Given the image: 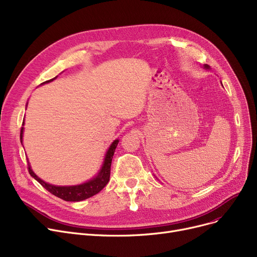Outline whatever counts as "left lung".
I'll return each mask as SVG.
<instances>
[{
  "instance_id": "left-lung-1",
  "label": "left lung",
  "mask_w": 257,
  "mask_h": 257,
  "mask_svg": "<svg viewBox=\"0 0 257 257\" xmlns=\"http://www.w3.org/2000/svg\"><path fill=\"white\" fill-rule=\"evenodd\" d=\"M205 68H206V69H209V68H210V67H209L208 65H205Z\"/></svg>"
}]
</instances>
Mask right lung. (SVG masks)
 Here are the masks:
<instances>
[{"mask_svg":"<svg viewBox=\"0 0 257 257\" xmlns=\"http://www.w3.org/2000/svg\"><path fill=\"white\" fill-rule=\"evenodd\" d=\"M57 77V76H55ZM54 77V79H55ZM54 79L49 80L44 82L42 84H46L49 82H52ZM23 132H24V128L22 127L21 129V143H23ZM118 140L113 141V143L110 145V147L108 148L105 159H104V163L102 168L99 169L98 173L89 180L86 183H83L81 185H75V186H55V185H51L48 184L46 182H44L43 180L32 171L30 164L28 162V171L29 174L35 178L36 181H38L44 188L48 190L51 194L58 196L66 202H80V200H84L86 198L91 197L95 194H97L102 189L108 184L109 178H110V168H111V162H112V158L113 154L115 151V148L118 144Z\"/></svg>","mask_w":257,"mask_h":257,"instance_id":"obj_1","label":"right lung"}]
</instances>
